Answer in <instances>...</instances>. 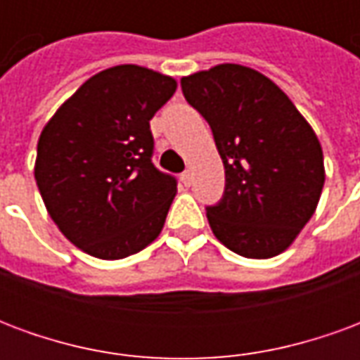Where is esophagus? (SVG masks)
Listing matches in <instances>:
<instances>
[{
    "instance_id": "esophagus-1",
    "label": "esophagus",
    "mask_w": 360,
    "mask_h": 360,
    "mask_svg": "<svg viewBox=\"0 0 360 360\" xmlns=\"http://www.w3.org/2000/svg\"><path fill=\"white\" fill-rule=\"evenodd\" d=\"M181 181H183V185H185V187H191V183H193V173H191V169L181 173Z\"/></svg>"
}]
</instances>
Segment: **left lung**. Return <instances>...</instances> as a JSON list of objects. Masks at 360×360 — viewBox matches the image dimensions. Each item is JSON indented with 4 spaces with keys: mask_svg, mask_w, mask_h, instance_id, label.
I'll use <instances>...</instances> for the list:
<instances>
[{
    "mask_svg": "<svg viewBox=\"0 0 360 360\" xmlns=\"http://www.w3.org/2000/svg\"><path fill=\"white\" fill-rule=\"evenodd\" d=\"M183 96L214 134L226 188L206 206L214 235L245 258L283 252L324 187L316 134L285 92L249 67L224 63L183 77Z\"/></svg>",
    "mask_w": 360,
    "mask_h": 360,
    "instance_id": "left-lung-1",
    "label": "left lung"
}]
</instances>
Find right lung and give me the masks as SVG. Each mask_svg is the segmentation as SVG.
I'll list each match as a JSON object with an SVG mask.
<instances>
[{"instance_id":"right-lung-1","label":"right lung","mask_w":360,"mask_h":360,"mask_svg":"<svg viewBox=\"0 0 360 360\" xmlns=\"http://www.w3.org/2000/svg\"><path fill=\"white\" fill-rule=\"evenodd\" d=\"M175 89L172 77L144 67H111L44 127L36 185L61 233L92 257H131L164 227L177 179L152 164L150 119Z\"/></svg>"}]
</instances>
